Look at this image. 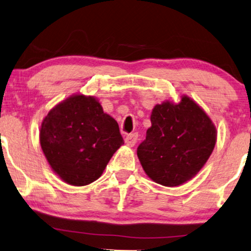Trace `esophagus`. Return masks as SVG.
Segmentation results:
<instances>
[{
    "label": "esophagus",
    "instance_id": "esophagus-1",
    "mask_svg": "<svg viewBox=\"0 0 251 251\" xmlns=\"http://www.w3.org/2000/svg\"><path fill=\"white\" fill-rule=\"evenodd\" d=\"M137 140H138V135H137V133H129V135L126 137L125 142L128 146H135Z\"/></svg>",
    "mask_w": 251,
    "mask_h": 251
}]
</instances>
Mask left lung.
<instances>
[{
	"label": "left lung",
	"instance_id": "left-lung-1",
	"mask_svg": "<svg viewBox=\"0 0 251 251\" xmlns=\"http://www.w3.org/2000/svg\"><path fill=\"white\" fill-rule=\"evenodd\" d=\"M152 126L137 155L151 179L178 186L204 166L216 144V128L203 109L184 96L179 104L164 101L153 108Z\"/></svg>",
	"mask_w": 251,
	"mask_h": 251
}]
</instances>
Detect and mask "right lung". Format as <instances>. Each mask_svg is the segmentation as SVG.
<instances>
[{"instance_id":"right-lung-1","label":"right lung","mask_w":251,"mask_h":251,"mask_svg":"<svg viewBox=\"0 0 251 251\" xmlns=\"http://www.w3.org/2000/svg\"><path fill=\"white\" fill-rule=\"evenodd\" d=\"M40 143L52 170L67 184L98 179L123 142L119 125L94 97L72 96L44 118Z\"/></svg>"}]
</instances>
